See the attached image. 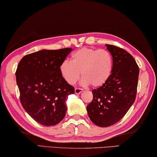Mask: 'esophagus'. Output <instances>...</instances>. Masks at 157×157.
<instances>
[{
  "label": "esophagus",
  "mask_w": 157,
  "mask_h": 157,
  "mask_svg": "<svg viewBox=\"0 0 157 157\" xmlns=\"http://www.w3.org/2000/svg\"><path fill=\"white\" fill-rule=\"evenodd\" d=\"M83 91V89L79 88H76L75 90H74V92H75V94H81Z\"/></svg>",
  "instance_id": "esophagus-1"
}]
</instances>
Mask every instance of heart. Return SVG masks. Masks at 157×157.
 <instances>
[{"label":"heart","instance_id":"heart-1","mask_svg":"<svg viewBox=\"0 0 157 157\" xmlns=\"http://www.w3.org/2000/svg\"><path fill=\"white\" fill-rule=\"evenodd\" d=\"M113 67V60L109 51L84 47L73 53L71 62L63 61L60 71L64 80L69 85L75 84L81 73L82 84H90L98 88L109 80Z\"/></svg>","mask_w":157,"mask_h":157}]
</instances>
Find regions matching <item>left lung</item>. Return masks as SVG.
Returning <instances> with one entry per match:
<instances>
[{
    "mask_svg": "<svg viewBox=\"0 0 157 157\" xmlns=\"http://www.w3.org/2000/svg\"><path fill=\"white\" fill-rule=\"evenodd\" d=\"M113 60L109 80L92 90L93 99L87 106L91 121L99 127H107L119 122L135 101L139 67L127 51L114 45L106 44Z\"/></svg>",
    "mask_w": 157,
    "mask_h": 157,
    "instance_id": "8db88e82",
    "label": "left lung"
}]
</instances>
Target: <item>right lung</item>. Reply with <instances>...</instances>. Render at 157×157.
Masks as SVG:
<instances>
[{"label": "right lung", "mask_w": 157, "mask_h": 157, "mask_svg": "<svg viewBox=\"0 0 157 157\" xmlns=\"http://www.w3.org/2000/svg\"><path fill=\"white\" fill-rule=\"evenodd\" d=\"M71 51L41 50L24 56L18 65L21 104L40 124L54 126L65 116L66 98L74 93V88L62 77L60 66Z\"/></svg>", "instance_id": "1"}]
</instances>
